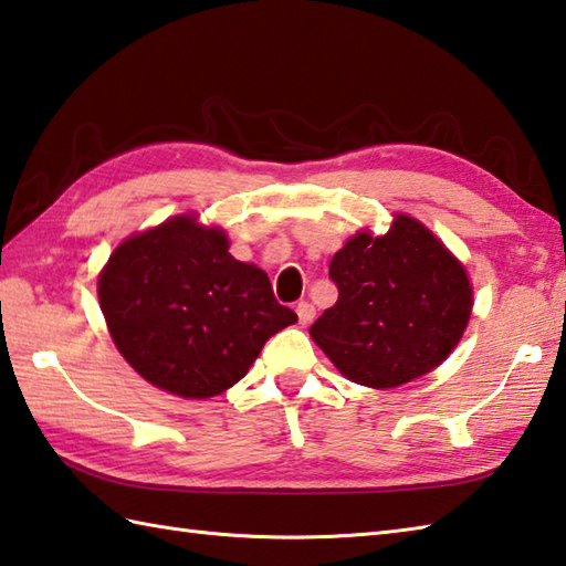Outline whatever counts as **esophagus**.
Returning <instances> with one entry per match:
<instances>
[{
  "instance_id": "esophagus-1",
  "label": "esophagus",
  "mask_w": 566,
  "mask_h": 566,
  "mask_svg": "<svg viewBox=\"0 0 566 566\" xmlns=\"http://www.w3.org/2000/svg\"><path fill=\"white\" fill-rule=\"evenodd\" d=\"M295 313H297V319H300V325H310V322L315 319V307L310 305V303H297V307H295Z\"/></svg>"
}]
</instances>
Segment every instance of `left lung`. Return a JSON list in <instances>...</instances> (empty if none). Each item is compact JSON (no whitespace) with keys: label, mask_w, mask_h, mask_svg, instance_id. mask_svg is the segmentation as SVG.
Wrapping results in <instances>:
<instances>
[{"label":"left lung","mask_w":566,"mask_h":566,"mask_svg":"<svg viewBox=\"0 0 566 566\" xmlns=\"http://www.w3.org/2000/svg\"><path fill=\"white\" fill-rule=\"evenodd\" d=\"M339 291L310 337L354 384L396 388L430 374L459 344L474 305L464 266L428 227L396 214L359 232L329 263Z\"/></svg>","instance_id":"left-lung-1"}]
</instances>
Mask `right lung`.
<instances>
[{"label": "right lung", "mask_w": 566, "mask_h": 566, "mask_svg": "<svg viewBox=\"0 0 566 566\" xmlns=\"http://www.w3.org/2000/svg\"><path fill=\"white\" fill-rule=\"evenodd\" d=\"M114 344L138 376L180 398H212L247 376L297 315L269 275L229 253L219 227L166 219L114 249L97 283Z\"/></svg>", "instance_id": "1"}]
</instances>
